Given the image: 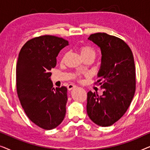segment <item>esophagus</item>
I'll return each instance as SVG.
<instances>
[{
  "label": "esophagus",
  "mask_w": 150,
  "mask_h": 150,
  "mask_svg": "<svg viewBox=\"0 0 150 150\" xmlns=\"http://www.w3.org/2000/svg\"><path fill=\"white\" fill-rule=\"evenodd\" d=\"M75 87H76L75 85H71V84H69V85L67 86V89H68L69 91H71V90L72 89H74V88Z\"/></svg>",
  "instance_id": "esophagus-1"
}]
</instances>
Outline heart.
<instances>
[{"instance_id":"heart-1","label":"heart","mask_w":150,"mask_h":150,"mask_svg":"<svg viewBox=\"0 0 150 150\" xmlns=\"http://www.w3.org/2000/svg\"><path fill=\"white\" fill-rule=\"evenodd\" d=\"M79 51L80 53H81V55L84 59L87 58H92L94 59L96 56V52L95 49L92 48L91 46H88V45L81 46L79 48ZM76 77L77 79L79 80L81 76H80V74H76Z\"/></svg>"}]
</instances>
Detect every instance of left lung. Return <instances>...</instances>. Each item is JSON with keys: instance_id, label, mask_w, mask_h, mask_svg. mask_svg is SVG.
<instances>
[{"instance_id": "8db88e82", "label": "left lung", "mask_w": 150, "mask_h": 150, "mask_svg": "<svg viewBox=\"0 0 150 150\" xmlns=\"http://www.w3.org/2000/svg\"><path fill=\"white\" fill-rule=\"evenodd\" d=\"M88 40L100 48L102 62L95 84L104 89L102 96L87 93V112L93 122L110 126L128 110L136 89L134 57L128 45L105 33L91 34Z\"/></svg>"}]
</instances>
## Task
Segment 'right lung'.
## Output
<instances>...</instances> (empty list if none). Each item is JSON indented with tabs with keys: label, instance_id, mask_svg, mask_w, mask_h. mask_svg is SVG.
I'll return each mask as SVG.
<instances>
[{
	"label": "right lung",
	"instance_id": "obj_1",
	"mask_svg": "<svg viewBox=\"0 0 150 150\" xmlns=\"http://www.w3.org/2000/svg\"><path fill=\"white\" fill-rule=\"evenodd\" d=\"M69 44L64 39L42 35L26 42L16 65V87L22 107L29 120L44 130L63 122L66 112L67 88L53 87L50 70L57 57Z\"/></svg>",
	"mask_w": 150,
	"mask_h": 150
}]
</instances>
